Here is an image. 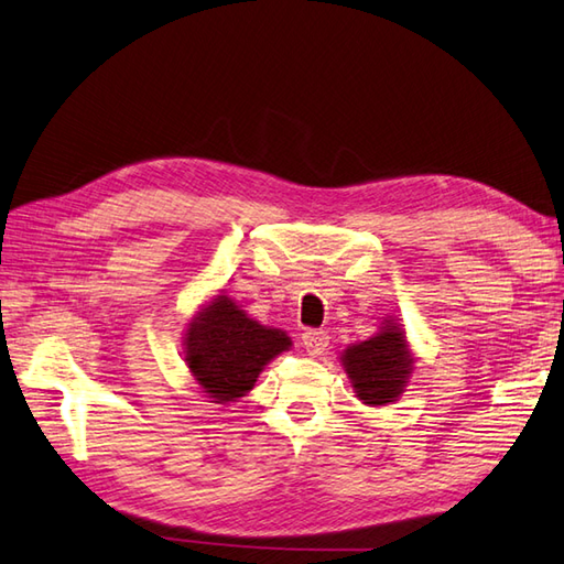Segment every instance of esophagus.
Segmentation results:
<instances>
[{"mask_svg":"<svg viewBox=\"0 0 564 564\" xmlns=\"http://www.w3.org/2000/svg\"><path fill=\"white\" fill-rule=\"evenodd\" d=\"M327 333L325 329H306L304 335H301V345H304V349L311 354V356H318L325 351L327 347Z\"/></svg>","mask_w":564,"mask_h":564,"instance_id":"1","label":"esophagus"}]
</instances>
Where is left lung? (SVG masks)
<instances>
[{
  "instance_id": "obj_1",
  "label": "left lung",
  "mask_w": 564,
  "mask_h": 564,
  "mask_svg": "<svg viewBox=\"0 0 564 564\" xmlns=\"http://www.w3.org/2000/svg\"><path fill=\"white\" fill-rule=\"evenodd\" d=\"M339 364L366 406H388L400 400L409 386L416 356L404 327L394 318H386L373 337L341 351Z\"/></svg>"
}]
</instances>
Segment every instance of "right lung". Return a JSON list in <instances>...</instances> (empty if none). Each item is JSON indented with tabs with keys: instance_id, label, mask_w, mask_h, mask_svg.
Masks as SVG:
<instances>
[{
	"instance_id": "add662e5",
	"label": "right lung",
	"mask_w": 564,
	"mask_h": 564,
	"mask_svg": "<svg viewBox=\"0 0 564 564\" xmlns=\"http://www.w3.org/2000/svg\"><path fill=\"white\" fill-rule=\"evenodd\" d=\"M290 349L284 329L258 323L225 292L203 304L184 329L188 373L215 404L249 394L263 368Z\"/></svg>"
}]
</instances>
